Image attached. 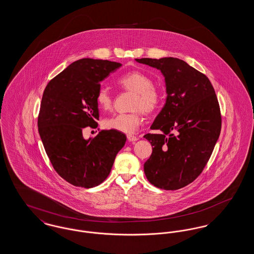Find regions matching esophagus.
I'll return each mask as SVG.
<instances>
[{
    "label": "esophagus",
    "mask_w": 254,
    "mask_h": 254,
    "mask_svg": "<svg viewBox=\"0 0 254 254\" xmlns=\"http://www.w3.org/2000/svg\"><path fill=\"white\" fill-rule=\"evenodd\" d=\"M127 140H128L129 142H136V141L138 140V138H137L136 136L132 135V134H127Z\"/></svg>",
    "instance_id": "1"
}]
</instances>
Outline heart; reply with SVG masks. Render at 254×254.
<instances>
[{
    "mask_svg": "<svg viewBox=\"0 0 254 254\" xmlns=\"http://www.w3.org/2000/svg\"><path fill=\"white\" fill-rule=\"evenodd\" d=\"M117 84L123 88L135 93L133 97L129 113H118L104 121V127L121 132L132 133L142 123V112L151 113L160 107L162 92L156 85H152V80L145 73L131 70L124 73L117 79ZM96 103L100 109L108 110L112 106V96L108 88L101 86L96 93Z\"/></svg>",
    "mask_w": 254,
    "mask_h": 254,
    "instance_id": "heart-1",
    "label": "heart"
}]
</instances>
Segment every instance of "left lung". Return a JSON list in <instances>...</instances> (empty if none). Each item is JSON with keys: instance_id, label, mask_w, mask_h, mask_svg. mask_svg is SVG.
I'll list each match as a JSON object with an SVG mask.
<instances>
[{"instance_id": "left-lung-1", "label": "left lung", "mask_w": 254, "mask_h": 254, "mask_svg": "<svg viewBox=\"0 0 254 254\" xmlns=\"http://www.w3.org/2000/svg\"><path fill=\"white\" fill-rule=\"evenodd\" d=\"M165 77L167 100L145 139L153 146L144 165L149 183L175 190L201 174L221 132V112L214 88L205 74L185 61L165 57L135 59Z\"/></svg>"}]
</instances>
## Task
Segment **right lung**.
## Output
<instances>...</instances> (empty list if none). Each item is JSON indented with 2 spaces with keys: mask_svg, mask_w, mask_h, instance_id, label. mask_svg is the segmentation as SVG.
<instances>
[{
  "mask_svg": "<svg viewBox=\"0 0 254 254\" xmlns=\"http://www.w3.org/2000/svg\"><path fill=\"white\" fill-rule=\"evenodd\" d=\"M120 63L84 58L69 64L49 82L42 98L38 129L56 172L75 187L94 188L110 173L127 136L102 130L85 140L83 129L99 120L96 93L100 82Z\"/></svg>",
  "mask_w": 254,
  "mask_h": 254,
  "instance_id": "add662e5",
  "label": "right lung"
}]
</instances>
